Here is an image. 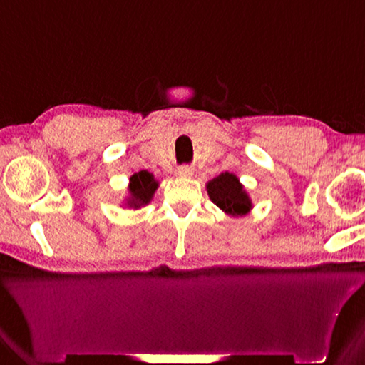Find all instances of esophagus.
I'll use <instances>...</instances> for the list:
<instances>
[{"label": "esophagus", "instance_id": "esophagus-1", "mask_svg": "<svg viewBox=\"0 0 365 365\" xmlns=\"http://www.w3.org/2000/svg\"><path fill=\"white\" fill-rule=\"evenodd\" d=\"M177 174L180 177H191L192 175V169L190 166H182L177 169Z\"/></svg>", "mask_w": 365, "mask_h": 365}]
</instances>
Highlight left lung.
I'll return each instance as SVG.
<instances>
[{"instance_id":"8db88e82","label":"left lung","mask_w":365,"mask_h":365,"mask_svg":"<svg viewBox=\"0 0 365 365\" xmlns=\"http://www.w3.org/2000/svg\"><path fill=\"white\" fill-rule=\"evenodd\" d=\"M207 192L212 202L230 216H245L251 212L252 202L238 177L222 173L207 183Z\"/></svg>"}]
</instances>
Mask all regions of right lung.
<instances>
[{"label":"right lung","mask_w":365,"mask_h":365,"mask_svg":"<svg viewBox=\"0 0 365 365\" xmlns=\"http://www.w3.org/2000/svg\"><path fill=\"white\" fill-rule=\"evenodd\" d=\"M157 188L158 182L155 180L153 174H150L149 170H139V173L130 177V196L127 197V205L130 208H139L143 205H147L152 200Z\"/></svg>","instance_id":"1"}]
</instances>
